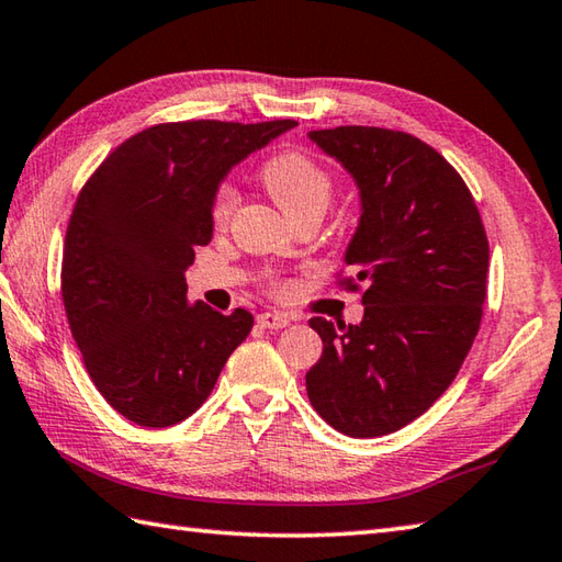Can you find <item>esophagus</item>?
Instances as JSON below:
<instances>
[{
    "label": "esophagus",
    "instance_id": "esophagus-1",
    "mask_svg": "<svg viewBox=\"0 0 562 562\" xmlns=\"http://www.w3.org/2000/svg\"><path fill=\"white\" fill-rule=\"evenodd\" d=\"M258 326L260 328H268V331H278V328H284L290 324V318L284 314H278V312H262L258 314Z\"/></svg>",
    "mask_w": 562,
    "mask_h": 562
}]
</instances>
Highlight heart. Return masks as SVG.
I'll list each match as a JSON object with an SVG mask.
<instances>
[{
	"label": "heart",
	"mask_w": 562,
	"mask_h": 562,
	"mask_svg": "<svg viewBox=\"0 0 562 562\" xmlns=\"http://www.w3.org/2000/svg\"><path fill=\"white\" fill-rule=\"evenodd\" d=\"M260 182L292 222L304 214L326 212L336 190L334 175L302 150H282L262 162ZM236 209V190L218 184L212 194V224L226 226Z\"/></svg>",
	"instance_id": "1"
}]
</instances>
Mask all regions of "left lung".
Segmentation results:
<instances>
[{"instance_id": "left-lung-1", "label": "left lung", "mask_w": 562, "mask_h": 562, "mask_svg": "<svg viewBox=\"0 0 562 562\" xmlns=\"http://www.w3.org/2000/svg\"><path fill=\"white\" fill-rule=\"evenodd\" d=\"M310 138L360 187L338 284L362 294L366 314L358 326L312 318L324 353L306 394L336 431L384 436L422 416L468 358L487 296V234L465 180L422 138L378 126Z\"/></svg>"}]
</instances>
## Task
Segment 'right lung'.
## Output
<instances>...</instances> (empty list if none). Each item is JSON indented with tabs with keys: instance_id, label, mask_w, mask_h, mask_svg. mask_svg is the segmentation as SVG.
<instances>
[{
	"instance_id": "right-lung-1",
	"label": "right lung",
	"mask_w": 562,
	"mask_h": 562,
	"mask_svg": "<svg viewBox=\"0 0 562 562\" xmlns=\"http://www.w3.org/2000/svg\"><path fill=\"white\" fill-rule=\"evenodd\" d=\"M292 119L168 121L116 146L77 194L63 248L65 314L94 387L124 419L172 426L212 394L252 314L187 304L184 270L212 240L231 165Z\"/></svg>"
}]
</instances>
